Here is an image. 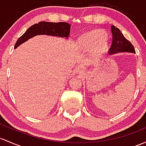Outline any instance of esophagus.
I'll return each instance as SVG.
<instances>
[{"label": "esophagus", "instance_id": "1", "mask_svg": "<svg viewBox=\"0 0 146 146\" xmlns=\"http://www.w3.org/2000/svg\"><path fill=\"white\" fill-rule=\"evenodd\" d=\"M82 70L81 68H78V73H82Z\"/></svg>", "mask_w": 146, "mask_h": 146}]
</instances>
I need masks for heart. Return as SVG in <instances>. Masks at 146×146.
<instances>
[{"label": "heart", "instance_id": "1", "mask_svg": "<svg viewBox=\"0 0 146 146\" xmlns=\"http://www.w3.org/2000/svg\"><path fill=\"white\" fill-rule=\"evenodd\" d=\"M79 44L87 48L92 47L94 45H97L98 50L102 52L106 49L107 46L106 35L105 33L99 30L89 32L80 36L79 39Z\"/></svg>", "mask_w": 146, "mask_h": 146}]
</instances>
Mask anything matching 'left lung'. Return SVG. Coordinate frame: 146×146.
<instances>
[{"instance_id":"8db88e82","label":"left lung","mask_w":146,"mask_h":146,"mask_svg":"<svg viewBox=\"0 0 146 146\" xmlns=\"http://www.w3.org/2000/svg\"><path fill=\"white\" fill-rule=\"evenodd\" d=\"M111 30L112 33V42L109 52L110 55L118 52H135L133 45L123 36L119 29L116 28L115 25H111Z\"/></svg>"}]
</instances>
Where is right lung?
Here are the masks:
<instances>
[{"label": "right lung", "instance_id": "1", "mask_svg": "<svg viewBox=\"0 0 146 146\" xmlns=\"http://www.w3.org/2000/svg\"><path fill=\"white\" fill-rule=\"evenodd\" d=\"M70 24L65 22H60V23L46 21L39 22V23L34 24L30 26L25 31V33L19 38L14 45V48H17L21 44L36 35H46L58 36L61 37H68L70 33Z\"/></svg>", "mask_w": 146, "mask_h": 146}]
</instances>
